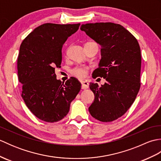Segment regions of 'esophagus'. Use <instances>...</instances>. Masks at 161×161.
Segmentation results:
<instances>
[{
	"label": "esophagus",
	"instance_id": "1",
	"mask_svg": "<svg viewBox=\"0 0 161 161\" xmlns=\"http://www.w3.org/2000/svg\"><path fill=\"white\" fill-rule=\"evenodd\" d=\"M89 86V83L87 81H81V88L82 89H87Z\"/></svg>",
	"mask_w": 161,
	"mask_h": 161
}]
</instances>
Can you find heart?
I'll use <instances>...</instances> for the list:
<instances>
[{
  "instance_id": "obj_1",
  "label": "heart",
  "mask_w": 161,
  "mask_h": 161,
  "mask_svg": "<svg viewBox=\"0 0 161 161\" xmlns=\"http://www.w3.org/2000/svg\"><path fill=\"white\" fill-rule=\"evenodd\" d=\"M71 73L77 78H85L88 75V68L82 66H76L71 70Z\"/></svg>"
}]
</instances>
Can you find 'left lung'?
I'll list each match as a JSON object with an SVG mask.
<instances>
[{
	"instance_id": "obj_1",
	"label": "left lung",
	"mask_w": 161,
	"mask_h": 161,
	"mask_svg": "<svg viewBox=\"0 0 161 161\" xmlns=\"http://www.w3.org/2000/svg\"><path fill=\"white\" fill-rule=\"evenodd\" d=\"M80 29L102 47L99 67L92 76L103 77L107 81L100 87L97 83H90L95 96L88 111L99 121H114L127 111L141 87L139 43L119 24L86 23L82 24Z\"/></svg>"
}]
</instances>
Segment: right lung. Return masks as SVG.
Instances as JSON below:
<instances>
[{
	"label": "right lung",
	"mask_w": 161,
	"mask_h": 161,
	"mask_svg": "<svg viewBox=\"0 0 161 161\" xmlns=\"http://www.w3.org/2000/svg\"><path fill=\"white\" fill-rule=\"evenodd\" d=\"M80 25L43 24L30 33L20 46L17 69L22 84L21 96L30 111L43 121L62 119L81 89L76 78L61 83L54 72L55 68L61 67L64 43Z\"/></svg>",
	"instance_id": "1"
}]
</instances>
